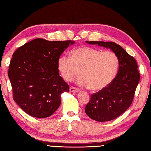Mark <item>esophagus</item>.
<instances>
[{
    "mask_svg": "<svg viewBox=\"0 0 151 151\" xmlns=\"http://www.w3.org/2000/svg\"><path fill=\"white\" fill-rule=\"evenodd\" d=\"M70 91L71 92H78L79 91H80V89L77 88H75V87L71 86L70 88Z\"/></svg>",
    "mask_w": 151,
    "mask_h": 151,
    "instance_id": "esophagus-1",
    "label": "esophagus"
}]
</instances>
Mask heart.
Wrapping results in <instances>:
<instances>
[{
    "mask_svg": "<svg viewBox=\"0 0 151 151\" xmlns=\"http://www.w3.org/2000/svg\"><path fill=\"white\" fill-rule=\"evenodd\" d=\"M58 69L66 81H71L80 75L81 86L92 91H100L112 82L119 66L117 55L111 51L101 52L89 46L78 47L71 56L62 55L58 60Z\"/></svg>",
    "mask_w": 151,
    "mask_h": 151,
    "instance_id": "heart-1",
    "label": "heart"
}]
</instances>
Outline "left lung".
<instances>
[{"mask_svg":"<svg viewBox=\"0 0 151 151\" xmlns=\"http://www.w3.org/2000/svg\"><path fill=\"white\" fill-rule=\"evenodd\" d=\"M110 48L116 54L119 66L115 78L107 88L91 95L85 108L92 119L104 122L115 119L130 107L139 82L140 73L134 58L120 45L113 42H86Z\"/></svg>","mask_w":151,"mask_h":151,"instance_id":"1","label":"left lung"}]
</instances>
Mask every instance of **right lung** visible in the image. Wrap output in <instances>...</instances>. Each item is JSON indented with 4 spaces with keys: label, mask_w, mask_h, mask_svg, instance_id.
<instances>
[{
    "label": "right lung",
    "mask_w": 151,
    "mask_h": 151,
    "mask_svg": "<svg viewBox=\"0 0 151 151\" xmlns=\"http://www.w3.org/2000/svg\"><path fill=\"white\" fill-rule=\"evenodd\" d=\"M71 40L36 38L16 50L8 75L13 99L27 114L37 118L51 116L61 104V94L69 86L59 76L58 60Z\"/></svg>",
    "instance_id": "add662e5"
}]
</instances>
